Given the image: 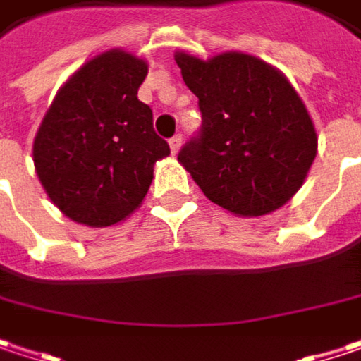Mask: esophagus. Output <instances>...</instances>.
Returning a JSON list of instances; mask_svg holds the SVG:
<instances>
[{"mask_svg":"<svg viewBox=\"0 0 361 361\" xmlns=\"http://www.w3.org/2000/svg\"><path fill=\"white\" fill-rule=\"evenodd\" d=\"M170 152L172 154H178V149H180V143H183V135L178 133V135H174V137H170Z\"/></svg>","mask_w":361,"mask_h":361,"instance_id":"1","label":"esophagus"}]
</instances>
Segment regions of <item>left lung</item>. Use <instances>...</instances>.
Here are the masks:
<instances>
[{"instance_id":"obj_1","label":"left lung","mask_w":361,"mask_h":361,"mask_svg":"<svg viewBox=\"0 0 361 361\" xmlns=\"http://www.w3.org/2000/svg\"><path fill=\"white\" fill-rule=\"evenodd\" d=\"M174 59L203 121L178 162L209 201L236 216L279 209L317 158V131L298 92L281 71L246 53Z\"/></svg>"}]
</instances>
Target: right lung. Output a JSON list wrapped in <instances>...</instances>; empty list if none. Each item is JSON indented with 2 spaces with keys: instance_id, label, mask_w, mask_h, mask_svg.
<instances>
[{
  "instance_id": "obj_1",
  "label": "right lung",
  "mask_w": 361,
  "mask_h": 361,
  "mask_svg": "<svg viewBox=\"0 0 361 361\" xmlns=\"http://www.w3.org/2000/svg\"><path fill=\"white\" fill-rule=\"evenodd\" d=\"M147 63L111 49L57 92L32 145L49 199L78 224L104 228L142 205L154 164L170 154L137 98Z\"/></svg>"
}]
</instances>
